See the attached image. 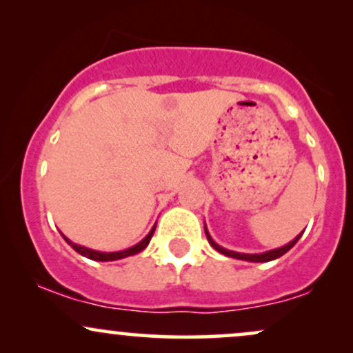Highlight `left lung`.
<instances>
[{
	"mask_svg": "<svg viewBox=\"0 0 353 353\" xmlns=\"http://www.w3.org/2000/svg\"><path fill=\"white\" fill-rule=\"evenodd\" d=\"M204 230H205V237H208L209 244L212 245L214 249L217 250V252L228 255V257L241 259V261H249V262H269V261H274V259L282 257L283 254L289 252V250L292 249L295 244H297V241H299V239H301V236L303 234V232H301V236L295 237L294 241H290L287 245L279 247V249H274V250H269V252H262V254H241V252H234V250H228V249H224V247H221L219 244H216V242L212 241V237L209 236V232H208V229H205V225H204Z\"/></svg>",
	"mask_w": 353,
	"mask_h": 353,
	"instance_id": "1",
	"label": "left lung"
}]
</instances>
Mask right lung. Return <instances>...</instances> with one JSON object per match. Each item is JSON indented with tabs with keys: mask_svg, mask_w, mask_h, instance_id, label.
<instances>
[{
	"mask_svg": "<svg viewBox=\"0 0 353 353\" xmlns=\"http://www.w3.org/2000/svg\"><path fill=\"white\" fill-rule=\"evenodd\" d=\"M154 230H156V225H154V228L151 229V232H149L148 236H145V237L143 239V241L139 242V244L129 247V249H125V250H119V252H99V250H92V249H88V247L78 245V244H74V242H71L68 237H64V236H63V237H64V241H66L68 244H70V245L72 247V249L76 250V252L81 254V255H84V257L91 259V261L108 262V261H119V259L129 257V255H134V254H137V252H141V250H144L145 247H148L149 241H151Z\"/></svg>",
	"mask_w": 353,
	"mask_h": 353,
	"instance_id": "add662e5",
	"label": "right lung"
}]
</instances>
